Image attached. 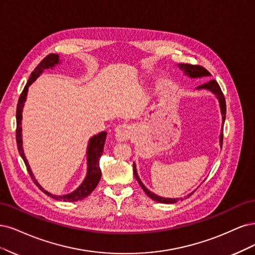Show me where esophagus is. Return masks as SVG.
<instances>
[{
    "label": "esophagus",
    "mask_w": 255,
    "mask_h": 255,
    "mask_svg": "<svg viewBox=\"0 0 255 255\" xmlns=\"http://www.w3.org/2000/svg\"><path fill=\"white\" fill-rule=\"evenodd\" d=\"M132 131L133 128L130 125H120L114 130V136H116V139L119 142H124L128 141V139L132 136Z\"/></svg>",
    "instance_id": "34e87169"
}]
</instances>
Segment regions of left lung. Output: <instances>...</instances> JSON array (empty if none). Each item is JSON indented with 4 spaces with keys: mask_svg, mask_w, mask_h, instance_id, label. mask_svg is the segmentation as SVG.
<instances>
[{
    "mask_svg": "<svg viewBox=\"0 0 255 255\" xmlns=\"http://www.w3.org/2000/svg\"><path fill=\"white\" fill-rule=\"evenodd\" d=\"M179 68L181 69V70H183L186 75H188L190 77H193V78L202 77V76H210L211 75L210 72L208 70H205L203 67H201V65H196V64L193 65V64H188V63H185V64L181 63V64H179ZM197 89H208V90H210V91H212L214 94H216L218 101H219L221 114H223V123H225V120H226V100H225L224 93H223V91H221V89H220L217 81L216 80H210L209 83H205V84L199 86ZM223 138H224V134L221 133L220 134V145L221 146H223ZM133 174H134V177L136 179V181L138 182V184L141 185V187L143 188V191L152 200H155V201L161 202V203H175V202L178 201V198H176V199L163 198V197H159V196L154 195L153 193H151V192H149L148 190H147V188L144 186V184L141 182V180H139V178L137 177L136 168H135L134 164H133ZM191 195H188V196H191Z\"/></svg>",
    "mask_w": 255,
    "mask_h": 255,
    "instance_id": "8db88e82",
    "label": "left lung"
}]
</instances>
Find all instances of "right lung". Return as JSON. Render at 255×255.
<instances>
[{
	"label": "right lung",
	"instance_id": "right-lung-1",
	"mask_svg": "<svg viewBox=\"0 0 255 255\" xmlns=\"http://www.w3.org/2000/svg\"><path fill=\"white\" fill-rule=\"evenodd\" d=\"M59 62V56L55 55V54H50L47 55L45 58L41 61L37 68L31 72L30 77L27 81L26 86L24 87L23 91L19 97L18 101V106H17V129H15V138H17V145H18V150L20 152V155L22 157L24 163H25V166L27 168V171L29 176L31 177V179L34 180V182L36 183V185L40 188L41 191L43 193H45L46 195H48L50 197L57 200H63V201H70V202H74V201H78L86 198L90 194H91L94 188L97 186L98 182L101 180V176H102V171L100 168V158L101 155L103 154V150H104V145H105V141H106V135L107 132H101L98 133L97 135H94L89 142V146H88V172H87V177L85 179V181L83 182L77 190L75 192H73L71 194L64 195V196H55L52 195L50 193H47L46 191H44L42 187L39 185V183L36 181V179L32 175V172L30 170V167L27 163V160L24 155L23 152V148H22V135H21V121H22V110H23V106H24V102L26 100V95H27V90L28 87L32 84V81H35L36 78L40 75L41 73L43 72V70L48 69V68H53L55 64H57Z\"/></svg>",
	"mask_w": 255,
	"mask_h": 255
}]
</instances>
